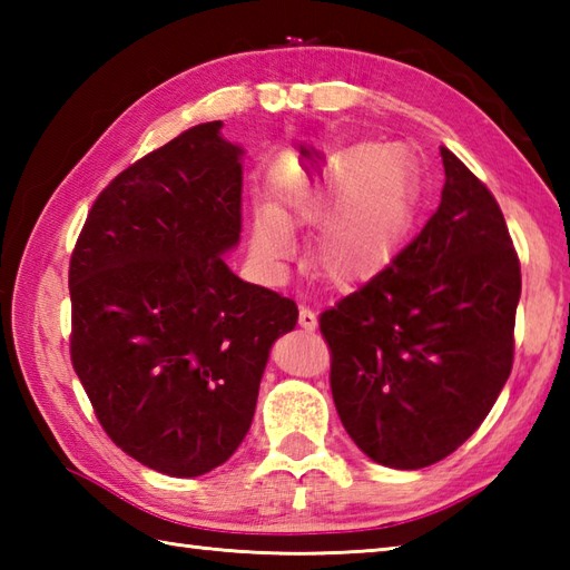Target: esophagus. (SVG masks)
<instances>
[{
    "mask_svg": "<svg viewBox=\"0 0 570 570\" xmlns=\"http://www.w3.org/2000/svg\"><path fill=\"white\" fill-rule=\"evenodd\" d=\"M298 325L304 331H316L318 328V316L308 306H301L298 308Z\"/></svg>",
    "mask_w": 570,
    "mask_h": 570,
    "instance_id": "34e87169",
    "label": "esophagus"
}]
</instances>
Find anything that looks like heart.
<instances>
[{
	"label": "heart",
	"instance_id": "1",
	"mask_svg": "<svg viewBox=\"0 0 570 570\" xmlns=\"http://www.w3.org/2000/svg\"><path fill=\"white\" fill-rule=\"evenodd\" d=\"M416 210V176L399 144H360L343 151L313 186L278 188L269 208L252 223V254L278 269L294 252L292 233L321 227L313 264L341 288L365 284L384 272L409 235Z\"/></svg>",
	"mask_w": 570,
	"mask_h": 570
}]
</instances>
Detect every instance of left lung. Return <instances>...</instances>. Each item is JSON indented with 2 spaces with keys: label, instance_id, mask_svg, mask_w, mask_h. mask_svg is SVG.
<instances>
[{
  "label": "left lung",
  "instance_id": "1",
  "mask_svg": "<svg viewBox=\"0 0 570 570\" xmlns=\"http://www.w3.org/2000/svg\"><path fill=\"white\" fill-rule=\"evenodd\" d=\"M441 159V205L419 237L321 316L337 416L396 470L463 445L512 372L522 274L504 215L453 151Z\"/></svg>",
  "mask_w": 570,
  "mask_h": 570
}]
</instances>
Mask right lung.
<instances>
[{"mask_svg": "<svg viewBox=\"0 0 570 570\" xmlns=\"http://www.w3.org/2000/svg\"><path fill=\"white\" fill-rule=\"evenodd\" d=\"M205 122L107 186L70 259V355L102 429L141 465L198 478L252 426L298 308L225 264L239 245V144Z\"/></svg>", "mask_w": 570, "mask_h": 570, "instance_id": "add662e5", "label": "right lung"}]
</instances>
